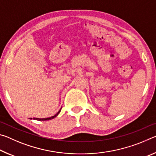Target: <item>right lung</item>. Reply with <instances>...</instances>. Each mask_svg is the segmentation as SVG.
Instances as JSON below:
<instances>
[{
	"label": "right lung",
	"instance_id": "obj_1",
	"mask_svg": "<svg viewBox=\"0 0 156 156\" xmlns=\"http://www.w3.org/2000/svg\"><path fill=\"white\" fill-rule=\"evenodd\" d=\"M61 109H62V107L60 108V109L58 111V113H56V114H55L54 115H53V116H51V117H49V118H34L33 119H34V120H51V119H53V118H56V116L59 114L60 113V111H61ZM30 119H32V118H30Z\"/></svg>",
	"mask_w": 156,
	"mask_h": 156
}]
</instances>
